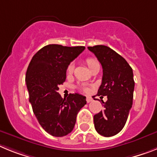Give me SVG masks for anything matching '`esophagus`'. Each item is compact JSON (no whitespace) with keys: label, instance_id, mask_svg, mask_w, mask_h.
I'll return each instance as SVG.
<instances>
[{"label":"esophagus","instance_id":"esophagus-1","mask_svg":"<svg viewBox=\"0 0 157 157\" xmlns=\"http://www.w3.org/2000/svg\"><path fill=\"white\" fill-rule=\"evenodd\" d=\"M86 101H87V103H90V102H92V98L88 96V97L86 98Z\"/></svg>","mask_w":157,"mask_h":157}]
</instances>
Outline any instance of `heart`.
<instances>
[{
    "mask_svg": "<svg viewBox=\"0 0 157 157\" xmlns=\"http://www.w3.org/2000/svg\"><path fill=\"white\" fill-rule=\"evenodd\" d=\"M85 62H86V64H87V65L88 66V68H91L92 66H93V65L98 64L97 62H96L95 59H93V58H87V59L85 60ZM73 69H74V65H73V64H72V63L69 64V65H68L67 69H66V73H67V74H71V73H73ZM82 90L84 91V92H88V91H89V89H88V88H86V87L83 88Z\"/></svg>",
    "mask_w": 157,
    "mask_h": 157,
    "instance_id": "obj_1",
    "label": "heart"
}]
</instances>
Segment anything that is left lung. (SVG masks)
I'll return each instance as SVG.
<instances>
[{"mask_svg":"<svg viewBox=\"0 0 157 157\" xmlns=\"http://www.w3.org/2000/svg\"><path fill=\"white\" fill-rule=\"evenodd\" d=\"M103 67V78L97 95L107 96L103 111L94 115L96 131L104 137L119 133L133 104L134 80L132 68L114 50L103 45L88 46Z\"/></svg>","mask_w":157,"mask_h":157,"instance_id":"8db88e82","label":"left lung"}]
</instances>
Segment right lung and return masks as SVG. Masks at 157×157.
<instances>
[{
  "mask_svg": "<svg viewBox=\"0 0 157 157\" xmlns=\"http://www.w3.org/2000/svg\"><path fill=\"white\" fill-rule=\"evenodd\" d=\"M84 49L47 45L33 56L28 65L26 84L33 112L45 131L54 137L72 132L77 114L87 103L86 97L78 93L62 99L58 92L66 79L68 65Z\"/></svg>",
  "mask_w": 157,
  "mask_h": 157,
  "instance_id": "add662e5",
  "label": "right lung"
}]
</instances>
